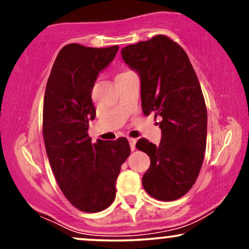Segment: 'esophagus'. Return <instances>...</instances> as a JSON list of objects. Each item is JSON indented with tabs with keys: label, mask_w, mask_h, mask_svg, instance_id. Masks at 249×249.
I'll list each match as a JSON object with an SVG mask.
<instances>
[{
	"label": "esophagus",
	"mask_w": 249,
	"mask_h": 249,
	"mask_svg": "<svg viewBox=\"0 0 249 249\" xmlns=\"http://www.w3.org/2000/svg\"><path fill=\"white\" fill-rule=\"evenodd\" d=\"M128 142H130V147H131V151H134V150H136V142H137V139H133V138H128Z\"/></svg>",
	"instance_id": "esophagus-1"
}]
</instances>
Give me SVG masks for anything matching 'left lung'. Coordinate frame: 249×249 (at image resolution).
Returning a JSON list of instances; mask_svg holds the SVG:
<instances>
[{
    "label": "left lung",
    "mask_w": 249,
    "mask_h": 249,
    "mask_svg": "<svg viewBox=\"0 0 249 249\" xmlns=\"http://www.w3.org/2000/svg\"><path fill=\"white\" fill-rule=\"evenodd\" d=\"M122 57L141 78L144 115L160 116L161 141L145 138L136 147L150 157L142 186L154 199L185 196L198 178L207 137V110L201 87L185 50L164 35L122 49Z\"/></svg>",
    "instance_id": "left-lung-1"
}]
</instances>
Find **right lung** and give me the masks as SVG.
<instances>
[{"mask_svg": "<svg viewBox=\"0 0 249 249\" xmlns=\"http://www.w3.org/2000/svg\"><path fill=\"white\" fill-rule=\"evenodd\" d=\"M118 49L65 45L45 88L43 138L51 170L65 198L83 212H101L112 204L117 177L131 152L124 137L92 144L88 134L89 121L96 117L93 85Z\"/></svg>", "mask_w": 249, "mask_h": 249, "instance_id": "1", "label": "right lung"}]
</instances>
